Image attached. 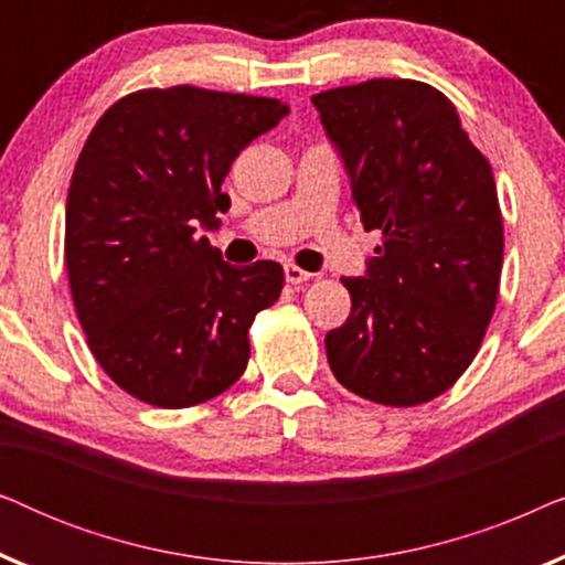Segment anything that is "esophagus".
I'll return each instance as SVG.
<instances>
[{
	"mask_svg": "<svg viewBox=\"0 0 565 565\" xmlns=\"http://www.w3.org/2000/svg\"><path fill=\"white\" fill-rule=\"evenodd\" d=\"M311 273H306V269H300L298 265H285V280H288L290 285H300L306 280H311Z\"/></svg>",
	"mask_w": 565,
	"mask_h": 565,
	"instance_id": "1",
	"label": "esophagus"
}]
</instances>
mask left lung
<instances>
[{
  "label": "left lung",
  "instance_id": "8db88e82",
  "mask_svg": "<svg viewBox=\"0 0 565 565\" xmlns=\"http://www.w3.org/2000/svg\"><path fill=\"white\" fill-rule=\"evenodd\" d=\"M352 180L367 277H344L352 313L327 334L329 367L354 396L419 406L481 350L499 300L504 223L491 164L431 84L370 79L313 95Z\"/></svg>",
  "mask_w": 565,
  "mask_h": 565
}]
</instances>
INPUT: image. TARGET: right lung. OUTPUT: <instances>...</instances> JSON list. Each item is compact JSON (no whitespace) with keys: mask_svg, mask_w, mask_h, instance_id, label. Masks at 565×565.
I'll use <instances>...</instances> for the list:
<instances>
[{"mask_svg":"<svg viewBox=\"0 0 565 565\" xmlns=\"http://www.w3.org/2000/svg\"><path fill=\"white\" fill-rule=\"evenodd\" d=\"M282 115L273 97L138 89L107 107L76 159L64 234L76 319L99 367L143 404L198 406L244 375L254 316L285 273L228 265L198 228H218L223 177Z\"/></svg>","mask_w":565,"mask_h":565,"instance_id":"1","label":"right lung"}]
</instances>
